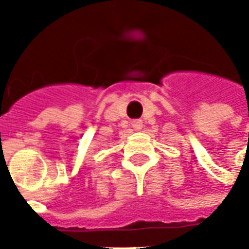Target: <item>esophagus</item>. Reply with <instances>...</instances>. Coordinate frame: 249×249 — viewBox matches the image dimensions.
<instances>
[{
  "label": "esophagus",
  "instance_id": "obj_1",
  "mask_svg": "<svg viewBox=\"0 0 249 249\" xmlns=\"http://www.w3.org/2000/svg\"><path fill=\"white\" fill-rule=\"evenodd\" d=\"M132 126L135 130H140L142 128V121L141 120H133L132 121Z\"/></svg>",
  "mask_w": 249,
  "mask_h": 249
}]
</instances>
